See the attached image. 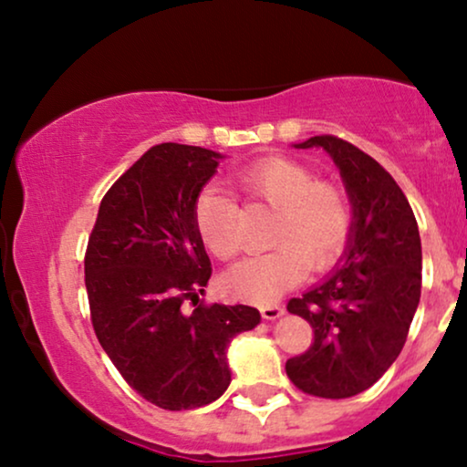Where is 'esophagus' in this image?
<instances>
[{"label": "esophagus", "instance_id": "obj_1", "mask_svg": "<svg viewBox=\"0 0 467 467\" xmlns=\"http://www.w3.org/2000/svg\"><path fill=\"white\" fill-rule=\"evenodd\" d=\"M261 315L263 318H267V321H275L277 317L285 315V308H282V306H261Z\"/></svg>", "mask_w": 467, "mask_h": 467}]
</instances>
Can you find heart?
Listing matches in <instances>:
<instances>
[{"label": "heart", "instance_id": "b5f03b06", "mask_svg": "<svg viewBox=\"0 0 467 467\" xmlns=\"http://www.w3.org/2000/svg\"><path fill=\"white\" fill-rule=\"evenodd\" d=\"M247 198L277 209L269 244L274 250L250 256L222 277L233 299L274 304L302 285L308 271L332 269L349 245L353 209L349 196L321 182L306 165L285 157H267L239 174ZM239 204L217 187H204L193 202V223L213 256L230 261L241 250Z\"/></svg>", "mask_w": 467, "mask_h": 467}]
</instances>
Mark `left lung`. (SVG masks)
<instances>
[{"label":"left lung","mask_w":467,"mask_h":467,"mask_svg":"<svg viewBox=\"0 0 467 467\" xmlns=\"http://www.w3.org/2000/svg\"><path fill=\"white\" fill-rule=\"evenodd\" d=\"M295 146H318L338 165L353 233L338 269L286 306L315 332L308 351L286 359V375L312 397L349 399L368 390L403 349L420 302V233L397 181L358 146L336 135Z\"/></svg>","instance_id":"obj_1"}]
</instances>
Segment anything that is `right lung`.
<instances>
[{
    "instance_id": "right-lung-1",
    "label": "right lung",
    "mask_w": 467,
    "mask_h": 467,
    "mask_svg": "<svg viewBox=\"0 0 467 467\" xmlns=\"http://www.w3.org/2000/svg\"><path fill=\"white\" fill-rule=\"evenodd\" d=\"M220 159L200 146H152L105 193L88 239L94 334L122 379L170 411L220 399L230 386V340L261 323L252 306L200 302L211 261L193 202Z\"/></svg>"
}]
</instances>
